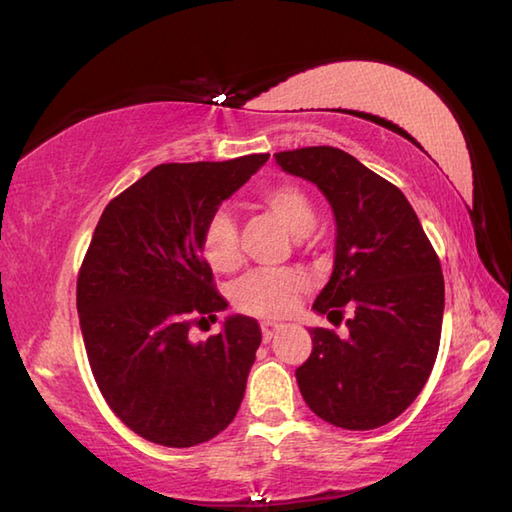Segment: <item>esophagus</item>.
<instances>
[{"instance_id":"obj_1","label":"esophagus","mask_w":512,"mask_h":512,"mask_svg":"<svg viewBox=\"0 0 512 512\" xmlns=\"http://www.w3.org/2000/svg\"><path fill=\"white\" fill-rule=\"evenodd\" d=\"M280 329H283V325H276V322H263V325H260V331H263L265 340L274 338Z\"/></svg>"}]
</instances>
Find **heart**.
Returning a JSON list of instances; mask_svg holds the SVG:
<instances>
[{
  "mask_svg": "<svg viewBox=\"0 0 512 512\" xmlns=\"http://www.w3.org/2000/svg\"><path fill=\"white\" fill-rule=\"evenodd\" d=\"M260 203L283 223L291 234L307 236L316 227V205L305 187L276 183L260 192ZM201 254L216 271H234L243 260L241 236L234 216L216 210L203 227ZM307 276L298 269H258L232 287V302L243 314L260 318L287 316L305 294Z\"/></svg>",
  "mask_w": 512,
  "mask_h": 512,
  "instance_id": "b5f03b06",
  "label": "heart"
}]
</instances>
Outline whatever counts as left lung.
Segmentation results:
<instances>
[{"label": "left lung", "mask_w": 512, "mask_h": 512, "mask_svg": "<svg viewBox=\"0 0 512 512\" xmlns=\"http://www.w3.org/2000/svg\"><path fill=\"white\" fill-rule=\"evenodd\" d=\"M285 172L320 187L336 216V260L314 302L347 336L309 329L311 356L296 369L307 406L349 431L395 420L433 371L444 316L442 265L406 196L331 145L278 152Z\"/></svg>", "instance_id": "left-lung-1"}]
</instances>
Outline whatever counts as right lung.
<instances>
[{"instance_id": "obj_1", "label": "right lung", "mask_w": 512, "mask_h": 512, "mask_svg": "<svg viewBox=\"0 0 512 512\" xmlns=\"http://www.w3.org/2000/svg\"><path fill=\"white\" fill-rule=\"evenodd\" d=\"M269 154L163 163L103 210L77 278L88 362L112 413L154 444L212 440L236 417L263 336L254 318L192 342L194 322L227 307L201 236L218 205Z\"/></svg>"}]
</instances>
